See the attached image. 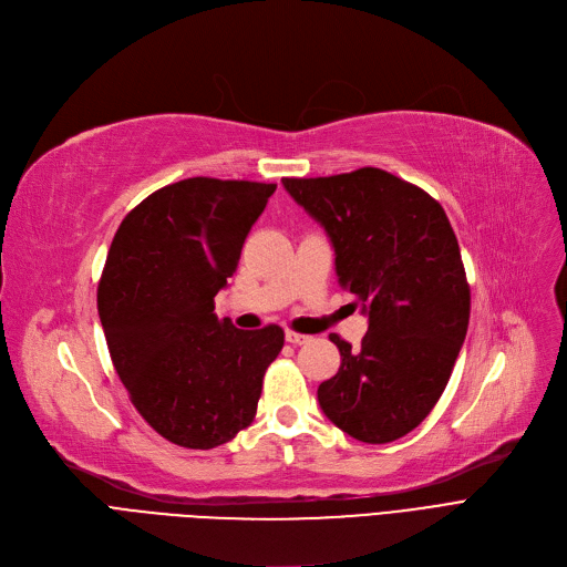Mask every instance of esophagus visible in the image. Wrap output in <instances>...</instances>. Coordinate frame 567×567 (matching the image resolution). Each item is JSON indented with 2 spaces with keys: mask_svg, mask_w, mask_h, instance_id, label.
Masks as SVG:
<instances>
[{
  "mask_svg": "<svg viewBox=\"0 0 567 567\" xmlns=\"http://www.w3.org/2000/svg\"><path fill=\"white\" fill-rule=\"evenodd\" d=\"M285 340L289 344H306L310 340V336H303V333H296V331H287L285 333Z\"/></svg>",
  "mask_w": 567,
  "mask_h": 567,
  "instance_id": "34e87169",
  "label": "esophagus"
}]
</instances>
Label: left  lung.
<instances>
[{"instance_id":"obj_1","label":"left lung","mask_w":567,"mask_h":567,"mask_svg":"<svg viewBox=\"0 0 567 567\" xmlns=\"http://www.w3.org/2000/svg\"><path fill=\"white\" fill-rule=\"evenodd\" d=\"M282 186L329 234L338 280L370 321L359 349L331 336L342 363L319 406L349 436L391 443L427 419L466 338L457 236L432 195L379 167Z\"/></svg>"}]
</instances>
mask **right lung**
<instances>
[{
    "mask_svg": "<svg viewBox=\"0 0 567 567\" xmlns=\"http://www.w3.org/2000/svg\"><path fill=\"white\" fill-rule=\"evenodd\" d=\"M276 184L193 176L142 199L118 225L99 282L110 359L142 419L193 451L227 443L257 413L285 344L214 312Z\"/></svg>",
    "mask_w": 567,
    "mask_h": 567,
    "instance_id": "add662e5",
    "label": "right lung"
}]
</instances>
